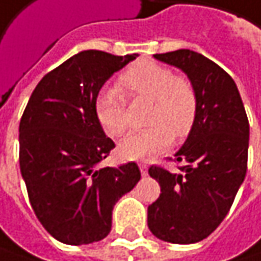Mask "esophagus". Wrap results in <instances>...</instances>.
Listing matches in <instances>:
<instances>
[{
    "label": "esophagus",
    "instance_id": "esophagus-1",
    "mask_svg": "<svg viewBox=\"0 0 261 261\" xmlns=\"http://www.w3.org/2000/svg\"><path fill=\"white\" fill-rule=\"evenodd\" d=\"M139 169H140L142 176H146L148 175V166L145 163H139Z\"/></svg>",
    "mask_w": 261,
    "mask_h": 261
}]
</instances>
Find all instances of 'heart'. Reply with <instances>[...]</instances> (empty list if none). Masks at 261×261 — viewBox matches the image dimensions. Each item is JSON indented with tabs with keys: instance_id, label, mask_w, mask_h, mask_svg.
I'll return each mask as SVG.
<instances>
[{
	"instance_id": "obj_1",
	"label": "heart",
	"mask_w": 261,
	"mask_h": 261,
	"mask_svg": "<svg viewBox=\"0 0 261 261\" xmlns=\"http://www.w3.org/2000/svg\"><path fill=\"white\" fill-rule=\"evenodd\" d=\"M118 90L127 98L152 100L148 122L152 127L128 134L119 143V154L128 160H148L172 145L173 136L185 137L196 122L199 97L194 85L161 64L142 61L118 77ZM112 88L98 92L95 116L110 137L122 136L130 127L125 100Z\"/></svg>"
}]
</instances>
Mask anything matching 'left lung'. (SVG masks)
<instances>
[{
  "mask_svg": "<svg viewBox=\"0 0 261 261\" xmlns=\"http://www.w3.org/2000/svg\"><path fill=\"white\" fill-rule=\"evenodd\" d=\"M194 85L199 109L193 128L175 154L179 173L151 166L161 194L148 206V227L170 244L207 238L230 211L247 175L249 124L234 81L215 62L190 49L156 54Z\"/></svg>",
  "mask_w": 261,
  "mask_h": 261,
  "instance_id": "8db88e82",
  "label": "left lung"
}]
</instances>
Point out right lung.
Segmentation results:
<instances>
[{
	"instance_id": "right-lung-1",
	"label": "right lung",
	"mask_w": 261,
	"mask_h": 261,
	"mask_svg": "<svg viewBox=\"0 0 261 261\" xmlns=\"http://www.w3.org/2000/svg\"><path fill=\"white\" fill-rule=\"evenodd\" d=\"M139 55L82 50L47 73L19 124V164L31 206L62 244L105 239L116 201L140 180L136 163L98 167L115 148L95 116L101 86Z\"/></svg>"
}]
</instances>
